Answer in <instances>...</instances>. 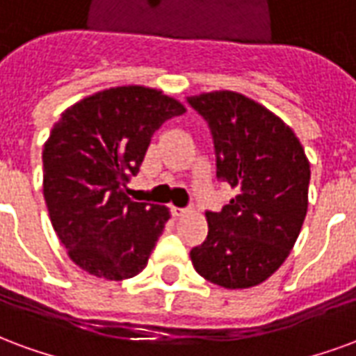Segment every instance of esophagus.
<instances>
[{"label": "esophagus", "instance_id": "esophagus-1", "mask_svg": "<svg viewBox=\"0 0 356 356\" xmlns=\"http://www.w3.org/2000/svg\"><path fill=\"white\" fill-rule=\"evenodd\" d=\"M170 212H172V216H175V218H180V216H184L186 212H188V209H180V207H170Z\"/></svg>", "mask_w": 356, "mask_h": 356}]
</instances>
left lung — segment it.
<instances>
[{
    "instance_id": "obj_1",
    "label": "left lung",
    "mask_w": 356,
    "mask_h": 356,
    "mask_svg": "<svg viewBox=\"0 0 356 356\" xmlns=\"http://www.w3.org/2000/svg\"><path fill=\"white\" fill-rule=\"evenodd\" d=\"M209 121L216 175L237 191L207 212L209 235L189 256L218 286L241 290L267 281L284 264L309 204V159L294 131L273 111L233 90L189 96Z\"/></svg>"
}]
</instances>
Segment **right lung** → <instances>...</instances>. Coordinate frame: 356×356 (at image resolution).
I'll return each instance as SVG.
<instances>
[{
	"instance_id": "1",
	"label": "right lung",
	"mask_w": 356,
	"mask_h": 356,
	"mask_svg": "<svg viewBox=\"0 0 356 356\" xmlns=\"http://www.w3.org/2000/svg\"><path fill=\"white\" fill-rule=\"evenodd\" d=\"M186 106L163 90L123 85L70 106L43 147V195L70 260L98 279L123 281L146 267L170 210L134 203L153 132Z\"/></svg>"
}]
</instances>
